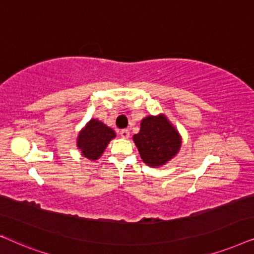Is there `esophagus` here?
I'll use <instances>...</instances> for the list:
<instances>
[{"label":"esophagus","instance_id":"1","mask_svg":"<svg viewBox=\"0 0 254 254\" xmlns=\"http://www.w3.org/2000/svg\"><path fill=\"white\" fill-rule=\"evenodd\" d=\"M120 134H121V137H122V138H124V139H127V138H129V137H130V132H129V130H127V129H123V130H121Z\"/></svg>","mask_w":254,"mask_h":254}]
</instances>
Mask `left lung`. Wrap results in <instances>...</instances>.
Instances as JSON below:
<instances>
[{
    "mask_svg": "<svg viewBox=\"0 0 254 254\" xmlns=\"http://www.w3.org/2000/svg\"><path fill=\"white\" fill-rule=\"evenodd\" d=\"M134 144L145 164L161 166L178 153L181 138L164 115L141 121L140 131L133 136Z\"/></svg>",
    "mask_w": 254,
    "mask_h": 254,
    "instance_id": "obj_1",
    "label": "left lung"
}]
</instances>
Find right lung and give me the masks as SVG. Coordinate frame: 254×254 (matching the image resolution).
I'll use <instances>...</instances> for the list:
<instances>
[{
	"mask_svg": "<svg viewBox=\"0 0 254 254\" xmlns=\"http://www.w3.org/2000/svg\"><path fill=\"white\" fill-rule=\"evenodd\" d=\"M115 131L102 122L92 120L77 137V147L83 157L96 160L106 150L109 141L115 138Z\"/></svg>",
	"mask_w": 254,
	"mask_h": 254,
	"instance_id": "1",
	"label": "right lung"
}]
</instances>
